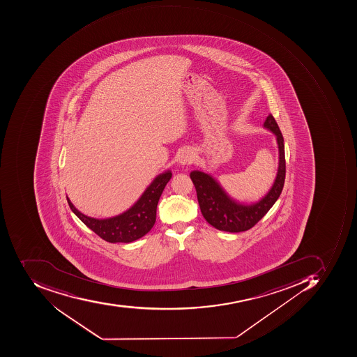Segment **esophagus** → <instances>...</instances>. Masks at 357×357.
<instances>
[{"label": "esophagus", "mask_w": 357, "mask_h": 357, "mask_svg": "<svg viewBox=\"0 0 357 357\" xmlns=\"http://www.w3.org/2000/svg\"><path fill=\"white\" fill-rule=\"evenodd\" d=\"M195 153L192 150L185 149L179 154L178 164L181 166L190 165L195 161Z\"/></svg>", "instance_id": "esophagus-1"}]
</instances>
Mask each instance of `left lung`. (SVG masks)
Returning <instances> with one entry per match:
<instances>
[{"label": "left lung", "instance_id": "1", "mask_svg": "<svg viewBox=\"0 0 357 357\" xmlns=\"http://www.w3.org/2000/svg\"><path fill=\"white\" fill-rule=\"evenodd\" d=\"M263 128L275 136L279 149V165L273 185L259 201L255 203L238 202L231 197L210 174L202 170H193L190 174L195 185L202 215L210 225L219 231L239 233L251 229L275 205L282 192L285 179L284 139L271 114L266 118Z\"/></svg>", "mask_w": 357, "mask_h": 357}]
</instances>
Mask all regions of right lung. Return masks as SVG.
<instances>
[{
  "label": "right lung",
  "instance_id": "1",
  "mask_svg": "<svg viewBox=\"0 0 357 357\" xmlns=\"http://www.w3.org/2000/svg\"><path fill=\"white\" fill-rule=\"evenodd\" d=\"M172 175L173 174L168 169L156 176L131 208L116 217L107 219L88 217L76 209L68 196L66 199L70 209L79 218L80 221L104 241L112 243H133L153 227L158 203Z\"/></svg>",
  "mask_w": 357,
  "mask_h": 357
}]
</instances>
